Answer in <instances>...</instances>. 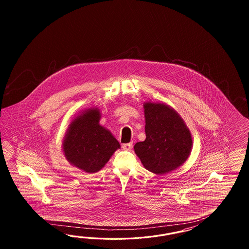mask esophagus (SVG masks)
Listing matches in <instances>:
<instances>
[{
	"instance_id": "obj_1",
	"label": "esophagus",
	"mask_w": 249,
	"mask_h": 249,
	"mask_svg": "<svg viewBox=\"0 0 249 249\" xmlns=\"http://www.w3.org/2000/svg\"><path fill=\"white\" fill-rule=\"evenodd\" d=\"M132 148V143H125L122 145V149L124 151H129Z\"/></svg>"
}]
</instances>
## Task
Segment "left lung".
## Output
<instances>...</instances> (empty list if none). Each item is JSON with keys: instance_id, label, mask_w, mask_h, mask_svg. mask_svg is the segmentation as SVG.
Listing matches in <instances>:
<instances>
[{"instance_id": "left-lung-1", "label": "left lung", "mask_w": 249, "mask_h": 249, "mask_svg": "<svg viewBox=\"0 0 249 249\" xmlns=\"http://www.w3.org/2000/svg\"><path fill=\"white\" fill-rule=\"evenodd\" d=\"M143 107L146 139L134 145V151L146 170L163 175L179 168L189 158L192 134L171 106L147 101Z\"/></svg>"}]
</instances>
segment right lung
I'll use <instances>...</instances> for the list:
<instances>
[{
  "label": "right lung",
  "instance_id": "obj_1",
  "mask_svg": "<svg viewBox=\"0 0 249 249\" xmlns=\"http://www.w3.org/2000/svg\"><path fill=\"white\" fill-rule=\"evenodd\" d=\"M98 107L75 116L68 125L62 150L68 162L88 174L100 171L121 145L112 133L99 124Z\"/></svg>",
  "mask_w": 249,
  "mask_h": 249
}]
</instances>
